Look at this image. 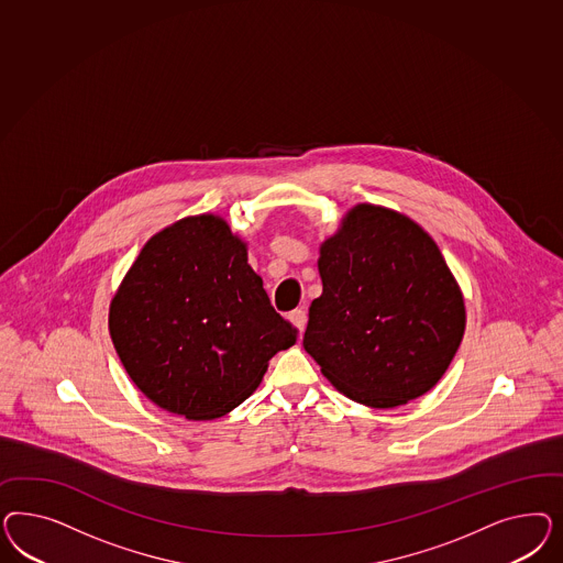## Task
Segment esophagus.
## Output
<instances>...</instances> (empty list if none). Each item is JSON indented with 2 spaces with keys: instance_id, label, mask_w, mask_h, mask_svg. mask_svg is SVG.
Returning <instances> with one entry per match:
<instances>
[{
  "instance_id": "34e87169",
  "label": "esophagus",
  "mask_w": 563,
  "mask_h": 563,
  "mask_svg": "<svg viewBox=\"0 0 563 563\" xmlns=\"http://www.w3.org/2000/svg\"><path fill=\"white\" fill-rule=\"evenodd\" d=\"M290 324L299 330V334H303L307 324L306 309H292L289 313Z\"/></svg>"
}]
</instances>
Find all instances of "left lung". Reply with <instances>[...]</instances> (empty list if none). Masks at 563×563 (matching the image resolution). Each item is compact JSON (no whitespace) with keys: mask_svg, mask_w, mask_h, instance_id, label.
Listing matches in <instances>:
<instances>
[{"mask_svg":"<svg viewBox=\"0 0 563 563\" xmlns=\"http://www.w3.org/2000/svg\"><path fill=\"white\" fill-rule=\"evenodd\" d=\"M322 295L303 349L328 382L372 409L429 393L461 346L466 307L438 243L393 208L353 206L320 245Z\"/></svg>","mask_w":563,"mask_h":563,"instance_id":"left-lung-1","label":"left lung"}]
</instances>
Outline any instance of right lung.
Masks as SVG:
<instances>
[{
  "instance_id": "right-lung-1",
  "label": "right lung",
  "mask_w": 563,
  "mask_h": 563,
  "mask_svg": "<svg viewBox=\"0 0 563 563\" xmlns=\"http://www.w3.org/2000/svg\"><path fill=\"white\" fill-rule=\"evenodd\" d=\"M109 334L137 390L189 421L239 407L297 342L247 264V243L210 212L144 243L111 299Z\"/></svg>"
}]
</instances>
